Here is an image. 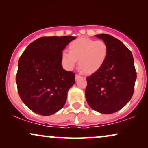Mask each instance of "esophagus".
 I'll use <instances>...</instances> for the list:
<instances>
[{
  "instance_id": "1",
  "label": "esophagus",
  "mask_w": 148,
  "mask_h": 148,
  "mask_svg": "<svg viewBox=\"0 0 148 148\" xmlns=\"http://www.w3.org/2000/svg\"><path fill=\"white\" fill-rule=\"evenodd\" d=\"M81 78H82V76H80L79 74H76V76H75V79H76V81H77V80H79L81 79Z\"/></svg>"
}]
</instances>
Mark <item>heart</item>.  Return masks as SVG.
<instances>
[{
  "label": "heart",
  "instance_id": "1",
  "mask_svg": "<svg viewBox=\"0 0 148 148\" xmlns=\"http://www.w3.org/2000/svg\"><path fill=\"white\" fill-rule=\"evenodd\" d=\"M69 53H61V61L66 68L72 69L79 60V69L86 74H94L105 64L109 54L108 46L102 40L79 37L68 45Z\"/></svg>",
  "mask_w": 148,
  "mask_h": 148
}]
</instances>
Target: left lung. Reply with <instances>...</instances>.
<instances>
[{"label": "left lung", "instance_id": "left-lung-1", "mask_svg": "<svg viewBox=\"0 0 148 148\" xmlns=\"http://www.w3.org/2000/svg\"><path fill=\"white\" fill-rule=\"evenodd\" d=\"M108 46L103 66L87 77L86 101L92 109L111 114L123 108L133 95L136 71L132 52L121 41L108 34L97 35Z\"/></svg>", "mask_w": 148, "mask_h": 148}]
</instances>
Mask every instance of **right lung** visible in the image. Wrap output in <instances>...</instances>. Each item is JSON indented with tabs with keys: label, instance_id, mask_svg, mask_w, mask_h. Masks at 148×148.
I'll return each instance as SVG.
<instances>
[{
	"label": "right lung",
	"instance_id": "obj_1",
	"mask_svg": "<svg viewBox=\"0 0 148 148\" xmlns=\"http://www.w3.org/2000/svg\"><path fill=\"white\" fill-rule=\"evenodd\" d=\"M75 37H42L30 43L20 57L16 76L18 92L31 111L51 115L64 106L75 74L62 68L61 53Z\"/></svg>",
	"mask_w": 148,
	"mask_h": 148
}]
</instances>
